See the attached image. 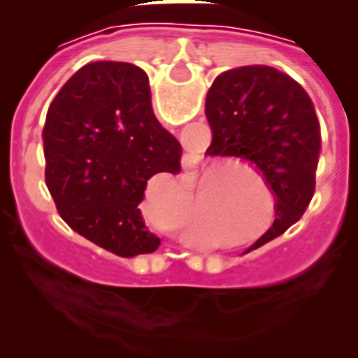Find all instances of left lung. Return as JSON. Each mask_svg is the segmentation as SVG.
Listing matches in <instances>:
<instances>
[{
  "mask_svg": "<svg viewBox=\"0 0 358 358\" xmlns=\"http://www.w3.org/2000/svg\"><path fill=\"white\" fill-rule=\"evenodd\" d=\"M213 130L207 155L240 157L263 174L274 194V224L245 251L295 224L315 195L320 124L307 92L287 74L248 65L218 74L207 92Z\"/></svg>",
  "mask_w": 358,
  "mask_h": 358,
  "instance_id": "left-lung-1",
  "label": "left lung"
}]
</instances>
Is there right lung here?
Listing matches in <instances>:
<instances>
[{
	"label": "right lung",
	"instance_id": "1",
	"mask_svg": "<svg viewBox=\"0 0 358 358\" xmlns=\"http://www.w3.org/2000/svg\"><path fill=\"white\" fill-rule=\"evenodd\" d=\"M42 136L45 184L66 224L118 257L153 253L161 240L138 205L151 176L180 171L182 148L153 115L148 74L115 61L82 66Z\"/></svg>",
	"mask_w": 358,
	"mask_h": 358
}]
</instances>
